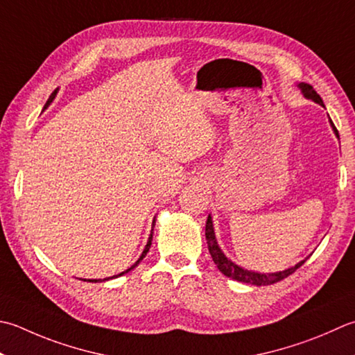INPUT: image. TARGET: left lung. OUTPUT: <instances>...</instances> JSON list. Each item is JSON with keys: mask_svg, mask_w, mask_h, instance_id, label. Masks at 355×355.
Wrapping results in <instances>:
<instances>
[{"mask_svg": "<svg viewBox=\"0 0 355 355\" xmlns=\"http://www.w3.org/2000/svg\"><path fill=\"white\" fill-rule=\"evenodd\" d=\"M302 92L304 94V96H308V98L314 100L318 104H323V100L320 98V95L315 92V89L312 87L311 85H306V83H302L300 85ZM332 128H334L336 135L338 137V130L334 126V123L331 120ZM206 240H207V248H209V252L215 265L220 269V272H223L226 277L232 280H237V282H243V283H251V284H257V286H266V284H274L277 282H280L283 279H286L291 274H294L295 270L300 268L304 260L298 263L294 268H289L286 270H280V272H274V274H257V272H251V270H246L243 269L237 265H234L231 260L226 259V255L221 252V249L217 245V240H215V234H214V226H212V220H211V215L207 217L206 221Z\"/></svg>", "mask_w": 355, "mask_h": 355, "instance_id": "obj_1", "label": "left lung"}]
</instances>
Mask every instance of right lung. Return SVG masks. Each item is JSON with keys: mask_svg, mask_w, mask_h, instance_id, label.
Masks as SVG:
<instances>
[{"mask_svg": "<svg viewBox=\"0 0 355 355\" xmlns=\"http://www.w3.org/2000/svg\"><path fill=\"white\" fill-rule=\"evenodd\" d=\"M55 95H57V89H55L53 90V92H52V95L51 96H49V100H47V103H46V106H47V104L49 103H51L53 98H55ZM152 231H154V229H152ZM150 243H152V232H150V237H149V241H148V245H146V248H144V251H143V254H141V257H140V259H138L137 261H135V265H132L129 269H126V270H123V272L121 274H118V275H115V277H120V275H123V274H126V272H129V270L130 269H134L137 265H138V263H140L143 259H144V257H146V254H148L149 252V248H150ZM104 280H107V279H104ZM89 282H92V283H96V282H101V280H89Z\"/></svg>", "mask_w": 355, "mask_h": 355, "instance_id": "right-lung-1", "label": "right lung"}]
</instances>
